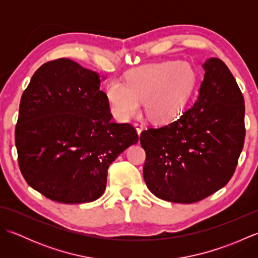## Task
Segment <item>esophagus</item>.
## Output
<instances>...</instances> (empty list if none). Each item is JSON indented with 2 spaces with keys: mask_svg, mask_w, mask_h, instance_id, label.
Segmentation results:
<instances>
[{
  "mask_svg": "<svg viewBox=\"0 0 258 258\" xmlns=\"http://www.w3.org/2000/svg\"><path fill=\"white\" fill-rule=\"evenodd\" d=\"M134 126H135V128H136V132H138V134L139 135H141V133H142V131L144 130V124H142V123H135L134 124Z\"/></svg>",
  "mask_w": 258,
  "mask_h": 258,
  "instance_id": "1",
  "label": "esophagus"
}]
</instances>
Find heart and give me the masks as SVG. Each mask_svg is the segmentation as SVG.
I'll return each instance as SVG.
<instances>
[{
	"label": "heart",
	"mask_w": 258,
	"mask_h": 258,
	"mask_svg": "<svg viewBox=\"0 0 258 258\" xmlns=\"http://www.w3.org/2000/svg\"><path fill=\"white\" fill-rule=\"evenodd\" d=\"M196 73L185 62L167 61L145 65L128 73L125 84L111 81L105 96L115 117L126 120L139 111L140 102L150 119L165 122L187 104L196 85Z\"/></svg>",
	"instance_id": "heart-1"
}]
</instances>
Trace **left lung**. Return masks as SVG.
I'll use <instances>...</instances> for the list:
<instances>
[{"label": "left lung", "instance_id": "8db88e82", "mask_svg": "<svg viewBox=\"0 0 258 258\" xmlns=\"http://www.w3.org/2000/svg\"><path fill=\"white\" fill-rule=\"evenodd\" d=\"M199 96L168 124L143 131V176L167 202L190 204L231 179L245 140V105L233 74L220 58H208Z\"/></svg>", "mask_w": 258, "mask_h": 258}]
</instances>
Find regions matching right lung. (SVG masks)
<instances>
[{"label":"right lung","mask_w":258,"mask_h":258,"mask_svg":"<svg viewBox=\"0 0 258 258\" xmlns=\"http://www.w3.org/2000/svg\"><path fill=\"white\" fill-rule=\"evenodd\" d=\"M100 76L70 58L43 64L21 97L15 127L26 183L63 204L90 203L106 187L108 166L139 135L112 120Z\"/></svg>","instance_id":"1"}]
</instances>
